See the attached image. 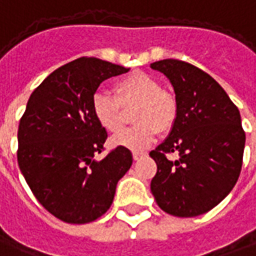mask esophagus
Instances as JSON below:
<instances>
[{"label":"esophagus","mask_w":256,"mask_h":256,"mask_svg":"<svg viewBox=\"0 0 256 256\" xmlns=\"http://www.w3.org/2000/svg\"><path fill=\"white\" fill-rule=\"evenodd\" d=\"M144 155H146V152H140V151H133L134 160H138V159L142 158Z\"/></svg>","instance_id":"1"}]
</instances>
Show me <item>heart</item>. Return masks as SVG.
Returning a JSON list of instances; mask_svg holds the SVG:
<instances>
[{"instance_id": "b5f03b06", "label": "heart", "mask_w": 256, "mask_h": 256, "mask_svg": "<svg viewBox=\"0 0 256 256\" xmlns=\"http://www.w3.org/2000/svg\"><path fill=\"white\" fill-rule=\"evenodd\" d=\"M115 96L97 92L91 101V110L97 123L110 133L119 132L124 122V110L134 108L137 124L112 137L110 144L132 151L146 150L156 140L159 128L166 132L173 126L178 105L170 92L162 90L156 78L146 72H134L120 78L115 86Z\"/></svg>"}]
</instances>
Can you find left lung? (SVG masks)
Wrapping results in <instances>:
<instances>
[{
  "instance_id": "obj_1",
  "label": "left lung",
  "mask_w": 256,
  "mask_h": 256,
  "mask_svg": "<svg viewBox=\"0 0 256 256\" xmlns=\"http://www.w3.org/2000/svg\"><path fill=\"white\" fill-rule=\"evenodd\" d=\"M173 86L178 114L162 144L150 152L158 170L151 192L159 208L178 218L206 214L238 180L246 146L241 116L215 78L178 60L151 64ZM178 152L170 161L166 153Z\"/></svg>"
}]
</instances>
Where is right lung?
Wrapping results in <instances>:
<instances>
[{
	"label": "right lung",
	"instance_id": "1",
	"mask_svg": "<svg viewBox=\"0 0 256 256\" xmlns=\"http://www.w3.org/2000/svg\"><path fill=\"white\" fill-rule=\"evenodd\" d=\"M128 70L98 58H78L54 70L28 98L18 130L19 168L38 202L66 223L102 216L133 164L123 146L101 160L94 158L108 134L91 110L104 80Z\"/></svg>",
	"mask_w": 256,
	"mask_h": 256
}]
</instances>
